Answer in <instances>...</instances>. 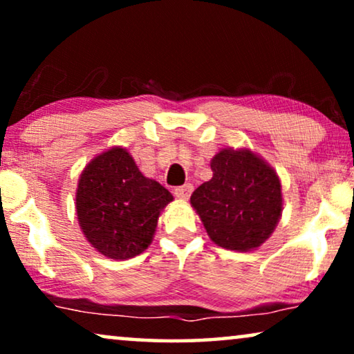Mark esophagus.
Listing matches in <instances>:
<instances>
[{
	"mask_svg": "<svg viewBox=\"0 0 354 354\" xmlns=\"http://www.w3.org/2000/svg\"><path fill=\"white\" fill-rule=\"evenodd\" d=\"M192 192H193V185H192V183H185V185L177 187L176 190H174V195H176V196L178 198V200L187 201L188 198H190Z\"/></svg>",
	"mask_w": 354,
	"mask_h": 354,
	"instance_id": "34e87169",
	"label": "esophagus"
}]
</instances>
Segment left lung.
<instances>
[{
  "label": "left lung",
  "instance_id": "left-lung-1",
  "mask_svg": "<svg viewBox=\"0 0 354 354\" xmlns=\"http://www.w3.org/2000/svg\"><path fill=\"white\" fill-rule=\"evenodd\" d=\"M212 178L193 192L190 205L217 246L253 251L274 234L283 211L282 182L251 148H222L211 159Z\"/></svg>",
  "mask_w": 354,
  "mask_h": 354
}]
</instances>
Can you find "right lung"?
<instances>
[{
  "label": "right lung",
  "mask_w": 354,
  "mask_h": 354,
  "mask_svg": "<svg viewBox=\"0 0 354 354\" xmlns=\"http://www.w3.org/2000/svg\"><path fill=\"white\" fill-rule=\"evenodd\" d=\"M174 200L154 178L145 177L124 147L96 154L79 177L77 221L100 254L124 261L151 245L159 216Z\"/></svg>",
  "instance_id": "obj_1"
}]
</instances>
